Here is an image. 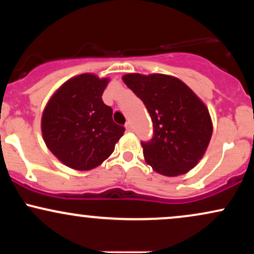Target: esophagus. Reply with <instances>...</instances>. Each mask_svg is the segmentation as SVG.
<instances>
[{
    "label": "esophagus",
    "instance_id": "34e87169",
    "mask_svg": "<svg viewBox=\"0 0 254 254\" xmlns=\"http://www.w3.org/2000/svg\"><path fill=\"white\" fill-rule=\"evenodd\" d=\"M125 130L127 131V132H131V131L133 130V127H132V125H131V123L130 122H127V124H125Z\"/></svg>",
    "mask_w": 254,
    "mask_h": 254
}]
</instances>
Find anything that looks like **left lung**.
<instances>
[{
	"mask_svg": "<svg viewBox=\"0 0 254 254\" xmlns=\"http://www.w3.org/2000/svg\"><path fill=\"white\" fill-rule=\"evenodd\" d=\"M123 81L143 101L153 121V138L141 142L145 162L166 177L188 173L210 142L208 107L190 87L170 75L127 74Z\"/></svg>",
	"mask_w": 254,
	"mask_h": 254,
	"instance_id": "8db88e82",
	"label": "left lung"
}]
</instances>
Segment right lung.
I'll use <instances>...</instances> for the list:
<instances>
[{"mask_svg": "<svg viewBox=\"0 0 254 254\" xmlns=\"http://www.w3.org/2000/svg\"><path fill=\"white\" fill-rule=\"evenodd\" d=\"M109 81L94 74L77 75L64 82L44 109V142L72 170L98 167L123 136L124 127L113 122V111L101 98Z\"/></svg>", "mask_w": 254, "mask_h": 254, "instance_id": "1", "label": "right lung"}]
</instances>
